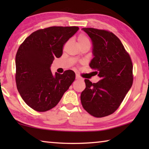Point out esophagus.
I'll list each match as a JSON object with an SVG mask.
<instances>
[{
  "label": "esophagus",
  "instance_id": "1",
  "mask_svg": "<svg viewBox=\"0 0 149 149\" xmlns=\"http://www.w3.org/2000/svg\"><path fill=\"white\" fill-rule=\"evenodd\" d=\"M75 79H77V80H82L83 79L80 76H79L78 75H76V76H75Z\"/></svg>",
  "mask_w": 149,
  "mask_h": 149
}]
</instances>
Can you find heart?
I'll list each match as a JSON object with an SVG mask.
<instances>
[{
    "label": "heart",
    "mask_w": 149,
    "mask_h": 149,
    "mask_svg": "<svg viewBox=\"0 0 149 149\" xmlns=\"http://www.w3.org/2000/svg\"><path fill=\"white\" fill-rule=\"evenodd\" d=\"M77 45L78 46H81V45H91L90 41L86 35L84 34H80L77 37Z\"/></svg>",
    "instance_id": "b5f03b06"
}]
</instances>
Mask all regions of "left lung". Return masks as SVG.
Here are the masks:
<instances>
[{"label": "left lung", "mask_w": 149, "mask_h": 149, "mask_svg": "<svg viewBox=\"0 0 149 149\" xmlns=\"http://www.w3.org/2000/svg\"><path fill=\"white\" fill-rule=\"evenodd\" d=\"M93 42L94 58L90 67L100 80L92 84L85 79L86 87L81 94L84 109L93 116H107L116 110L132 87L133 64L117 36L109 31L83 28Z\"/></svg>", "instance_id": "8db88e82"}]
</instances>
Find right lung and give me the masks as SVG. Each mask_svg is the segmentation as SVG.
<instances>
[{"mask_svg":"<svg viewBox=\"0 0 149 149\" xmlns=\"http://www.w3.org/2000/svg\"><path fill=\"white\" fill-rule=\"evenodd\" d=\"M78 29L76 26H52L37 30L19 47L16 55L17 89L34 110L46 112L56 107L75 80L72 70L53 75L50 67L55 58L62 56L64 44Z\"/></svg>","mask_w":149,"mask_h":149,"instance_id":"right-lung-1","label":"right lung"}]
</instances>
